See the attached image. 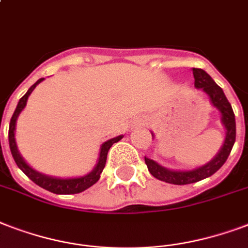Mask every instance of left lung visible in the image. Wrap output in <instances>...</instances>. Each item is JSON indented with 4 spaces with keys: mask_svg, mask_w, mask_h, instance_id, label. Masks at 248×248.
I'll list each match as a JSON object with an SVG mask.
<instances>
[{
    "mask_svg": "<svg viewBox=\"0 0 248 248\" xmlns=\"http://www.w3.org/2000/svg\"><path fill=\"white\" fill-rule=\"evenodd\" d=\"M192 74L195 78V87L202 88L205 93L209 96L211 103L221 111V121L226 128V138H225L224 145L217 156L205 165L196 168L194 170H185V171H177V170H169L158 165L151 158L144 157L147 168L149 173L154 175L155 178L164 181L171 185H188V183L199 182L202 179H205L215 174L221 166L224 165L225 161L229 157L234 141H235V116H234L233 108L226 99L224 91L215 83L209 75L202 69H192Z\"/></svg>",
    "mask_w": 248,
    "mask_h": 248,
    "instance_id": "obj_1",
    "label": "left lung"
}]
</instances>
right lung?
Here are the masks:
<instances>
[{
    "mask_svg": "<svg viewBox=\"0 0 248 248\" xmlns=\"http://www.w3.org/2000/svg\"><path fill=\"white\" fill-rule=\"evenodd\" d=\"M44 80V78L39 79L37 82L31 86V88L27 91V93L24 94L22 99L19 100L18 105H16V109H15L14 114L11 117L10 120V126H9V144H10V151L13 157H14V161L16 162V165L24 174L27 175L28 178L31 179L32 182H35L37 186L43 187L45 190L53 192V194H60V195H70V194H79V192L84 191L88 187L93 186L94 183L97 182L100 179V174L103 173L104 168H105V164H107V156L108 151L110 149V147L117 141H120L122 139V135L117 138H113L110 140L105 141L103 145H101V151H100V157L97 165L94 166V169L91 171L90 174L84 175V177H79V178H53V177H48V175H44L36 171L26 164L20 154L18 152V148H16V143H15L14 138V131H15V124H16V118H18L19 113L23 110V108L26 107L27 104L28 96L31 94V92L35 90V87Z\"/></svg>",
    "mask_w": 248,
    "mask_h": 248,
    "instance_id": "1",
    "label": "right lung"
}]
</instances>
